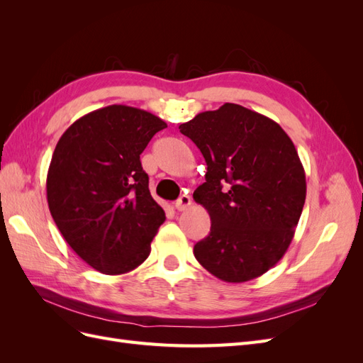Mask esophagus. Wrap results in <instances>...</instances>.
Returning a JSON list of instances; mask_svg holds the SVG:
<instances>
[{
  "instance_id": "esophagus-1",
  "label": "esophagus",
  "mask_w": 363,
  "mask_h": 363,
  "mask_svg": "<svg viewBox=\"0 0 363 363\" xmlns=\"http://www.w3.org/2000/svg\"><path fill=\"white\" fill-rule=\"evenodd\" d=\"M191 196L189 195H182L180 199L174 203V207L177 208L179 212H183V211H186V208H188L189 206H191Z\"/></svg>"
}]
</instances>
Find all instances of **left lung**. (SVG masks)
Returning a JSON list of instances; mask_svg holds the SVG:
<instances>
[{"mask_svg":"<svg viewBox=\"0 0 363 363\" xmlns=\"http://www.w3.org/2000/svg\"><path fill=\"white\" fill-rule=\"evenodd\" d=\"M179 128L207 164L194 200L212 224L195 259L227 283L260 277L284 256L303 212L306 174L294 142L276 121L233 103Z\"/></svg>","mask_w":363,"mask_h":363,"instance_id":"obj_1","label":"left lung"}]
</instances>
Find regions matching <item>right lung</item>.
Listing matches in <instances>:
<instances>
[{
	"mask_svg": "<svg viewBox=\"0 0 363 363\" xmlns=\"http://www.w3.org/2000/svg\"><path fill=\"white\" fill-rule=\"evenodd\" d=\"M167 123L113 104L77 119L59 139L47 175L51 216L69 247L107 276L138 268L164 221L140 155Z\"/></svg>",
	"mask_w": 363,
	"mask_h": 363,
	"instance_id": "1",
	"label": "right lung"
}]
</instances>
